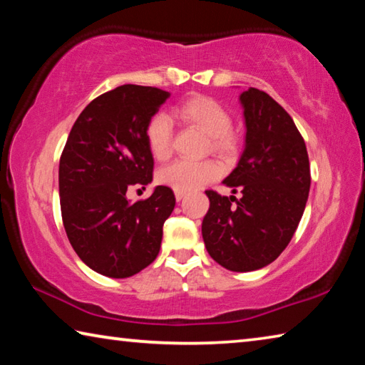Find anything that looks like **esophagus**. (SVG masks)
Listing matches in <instances>:
<instances>
[{
  "label": "esophagus",
  "instance_id": "obj_1",
  "mask_svg": "<svg viewBox=\"0 0 365 365\" xmlns=\"http://www.w3.org/2000/svg\"><path fill=\"white\" fill-rule=\"evenodd\" d=\"M183 196H185V191H175V200L177 201H182Z\"/></svg>",
  "mask_w": 365,
  "mask_h": 365
}]
</instances>
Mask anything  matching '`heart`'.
<instances>
[{"mask_svg":"<svg viewBox=\"0 0 365 365\" xmlns=\"http://www.w3.org/2000/svg\"><path fill=\"white\" fill-rule=\"evenodd\" d=\"M174 115L183 123L200 128L209 137L211 150L232 156L237 151L238 141L232 128V115L211 96L197 95L182 101L174 108ZM146 143L158 160L169 159L172 153V122L165 114H154L146 125ZM220 175V168L211 159L188 160L178 159L159 170L158 180L175 191H191L201 185L212 182Z\"/></svg>","mask_w":365,"mask_h":365,"instance_id":"b5f03b06","label":"heart"}]
</instances>
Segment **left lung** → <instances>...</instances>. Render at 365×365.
Here are the masks:
<instances>
[{
  "label": "left lung",
  "instance_id": "obj_1",
  "mask_svg": "<svg viewBox=\"0 0 365 365\" xmlns=\"http://www.w3.org/2000/svg\"><path fill=\"white\" fill-rule=\"evenodd\" d=\"M246 140L238 165L224 183L242 197L207 190L201 232L215 262L233 272L262 269L287 248L311 188L306 143L285 109L265 91L240 95Z\"/></svg>",
  "mask_w": 365,
  "mask_h": 365
}]
</instances>
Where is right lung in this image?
<instances>
[{
  "mask_svg": "<svg viewBox=\"0 0 365 365\" xmlns=\"http://www.w3.org/2000/svg\"><path fill=\"white\" fill-rule=\"evenodd\" d=\"M170 96L154 86L120 85L95 98L73 123L59 160L67 238L90 269L127 279L159 255L163 225L175 207L164 185L130 202L127 190L153 180L148 120Z\"/></svg>",
  "mask_w": 365,
  "mask_h": 365,
  "instance_id": "1",
  "label": "right lung"
}]
</instances>
